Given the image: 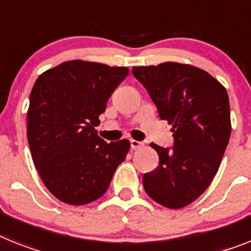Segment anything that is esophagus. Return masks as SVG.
<instances>
[{"label":"esophagus","instance_id":"esophagus-1","mask_svg":"<svg viewBox=\"0 0 251 251\" xmlns=\"http://www.w3.org/2000/svg\"><path fill=\"white\" fill-rule=\"evenodd\" d=\"M130 145H131V149H138L140 148V147H143V143L142 142H138V140H134V139H131L130 140Z\"/></svg>","mask_w":251,"mask_h":251}]
</instances>
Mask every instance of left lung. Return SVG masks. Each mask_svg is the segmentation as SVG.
Masks as SVG:
<instances>
[{"mask_svg": "<svg viewBox=\"0 0 251 251\" xmlns=\"http://www.w3.org/2000/svg\"><path fill=\"white\" fill-rule=\"evenodd\" d=\"M162 120L172 125L174 148L153 144L159 165L144 174L145 193L180 209L201 197L216 176L231 135L226 88L203 69L178 62L132 67Z\"/></svg>", "mask_w": 251, "mask_h": 251, "instance_id": "8db88e82", "label": "left lung"}]
</instances>
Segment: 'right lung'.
<instances>
[{
	"mask_svg": "<svg viewBox=\"0 0 251 251\" xmlns=\"http://www.w3.org/2000/svg\"><path fill=\"white\" fill-rule=\"evenodd\" d=\"M127 67L71 60L39 75L30 93L26 136L43 184L58 201L84 205L108 189L130 142H104L94 127Z\"/></svg>",
	"mask_w": 251,
	"mask_h": 251,
	"instance_id": "1",
	"label": "right lung"
}]
</instances>
